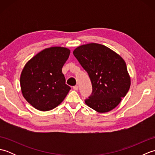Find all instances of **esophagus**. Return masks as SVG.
Instances as JSON below:
<instances>
[{"label": "esophagus", "instance_id": "esophagus-1", "mask_svg": "<svg viewBox=\"0 0 155 155\" xmlns=\"http://www.w3.org/2000/svg\"><path fill=\"white\" fill-rule=\"evenodd\" d=\"M73 89H74V91H78V87L77 86V85H76V86H74V87H73Z\"/></svg>", "mask_w": 155, "mask_h": 155}]
</instances>
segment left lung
Listing matches in <instances>:
<instances>
[{
  "mask_svg": "<svg viewBox=\"0 0 155 155\" xmlns=\"http://www.w3.org/2000/svg\"><path fill=\"white\" fill-rule=\"evenodd\" d=\"M73 54L87 72L92 83L93 92L85 103L101 113L114 109L130 86L123 58L109 48L97 43L79 46Z\"/></svg>",
  "mask_w": 155,
  "mask_h": 155,
  "instance_id": "8db88e82",
  "label": "left lung"
}]
</instances>
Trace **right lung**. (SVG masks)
Wrapping results in <instances>:
<instances>
[{"label":"right lung","mask_w":155,"mask_h":155,"mask_svg":"<svg viewBox=\"0 0 155 155\" xmlns=\"http://www.w3.org/2000/svg\"><path fill=\"white\" fill-rule=\"evenodd\" d=\"M71 51L52 47L42 50L29 60L20 78L23 97L36 109L48 111L60 104L71 90L65 83L62 68Z\"/></svg>","instance_id":"add662e5"}]
</instances>
